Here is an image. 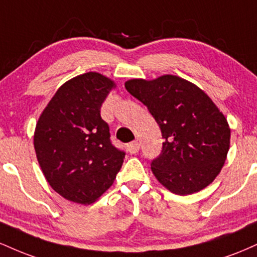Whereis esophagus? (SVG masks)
Here are the masks:
<instances>
[{"label":"esophagus","mask_w":257,"mask_h":257,"mask_svg":"<svg viewBox=\"0 0 257 257\" xmlns=\"http://www.w3.org/2000/svg\"><path fill=\"white\" fill-rule=\"evenodd\" d=\"M126 150H128L129 153L134 155V153H137L139 150H140V144H139L138 141H132V143H129L128 145H126Z\"/></svg>","instance_id":"1"}]
</instances>
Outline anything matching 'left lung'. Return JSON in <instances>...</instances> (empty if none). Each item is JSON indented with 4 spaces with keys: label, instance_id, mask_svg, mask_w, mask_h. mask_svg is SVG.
Returning <instances> with one entry per match:
<instances>
[{
    "label": "left lung",
    "instance_id": "1",
    "mask_svg": "<svg viewBox=\"0 0 257 257\" xmlns=\"http://www.w3.org/2000/svg\"><path fill=\"white\" fill-rule=\"evenodd\" d=\"M125 89L161 128L163 147L151 162L158 181L180 196L210 185L222 169L231 138L227 119L213 100L196 84L173 75L131 79Z\"/></svg>",
    "mask_w": 257,
    "mask_h": 257
}]
</instances>
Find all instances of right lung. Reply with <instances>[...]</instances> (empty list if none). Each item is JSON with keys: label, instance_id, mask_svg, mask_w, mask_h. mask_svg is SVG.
<instances>
[{"label": "right lung", "instance_id": "1", "mask_svg": "<svg viewBox=\"0 0 257 257\" xmlns=\"http://www.w3.org/2000/svg\"><path fill=\"white\" fill-rule=\"evenodd\" d=\"M114 87L98 72L65 82L38 118L34 135L37 161L55 192L71 202L90 204L110 188L125 152L111 143L100 116Z\"/></svg>", "mask_w": 257, "mask_h": 257}]
</instances>
